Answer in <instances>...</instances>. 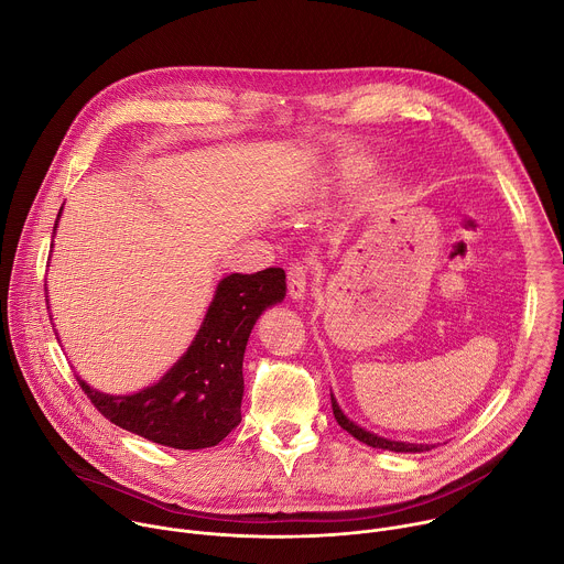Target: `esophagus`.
I'll return each mask as SVG.
<instances>
[{
	"label": "esophagus",
	"mask_w": 564,
	"mask_h": 564,
	"mask_svg": "<svg viewBox=\"0 0 564 564\" xmlns=\"http://www.w3.org/2000/svg\"><path fill=\"white\" fill-rule=\"evenodd\" d=\"M307 279H310V270L303 261H296L288 268V294L294 301L305 299L307 294Z\"/></svg>",
	"instance_id": "esophagus-1"
}]
</instances>
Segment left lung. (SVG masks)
<instances>
[{
    "label": "left lung",
    "mask_w": 564,
    "mask_h": 564,
    "mask_svg": "<svg viewBox=\"0 0 564 564\" xmlns=\"http://www.w3.org/2000/svg\"><path fill=\"white\" fill-rule=\"evenodd\" d=\"M333 397V413H335V420L339 422V426L344 431H348L352 437H357L359 442L372 446V448H383V451H394V453H424V451H431L433 444H413V442H397V440H388V437H381L377 433H370L366 429H361L359 424H355L337 404L335 394L330 392Z\"/></svg>",
    "instance_id": "8db88e82"
}]
</instances>
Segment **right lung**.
Here are the masks:
<instances>
[{"label": "right lung", "instance_id": "right-lung-1", "mask_svg": "<svg viewBox=\"0 0 564 564\" xmlns=\"http://www.w3.org/2000/svg\"><path fill=\"white\" fill-rule=\"evenodd\" d=\"M59 216L62 209L55 227ZM285 290L281 268L229 274L216 285L187 352L153 386L131 394H109L91 388L83 377L77 381L91 404L129 433L181 451L216 446L240 424L250 333L270 305L285 299Z\"/></svg>", "mask_w": 564, "mask_h": 564}]
</instances>
